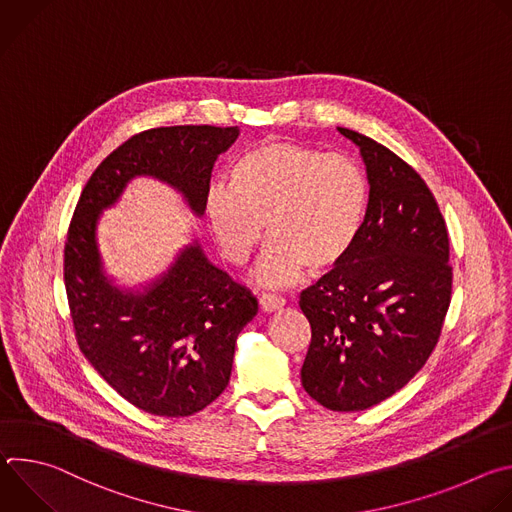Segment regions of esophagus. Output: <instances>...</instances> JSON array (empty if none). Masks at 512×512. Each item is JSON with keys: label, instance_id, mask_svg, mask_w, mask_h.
Listing matches in <instances>:
<instances>
[{"label": "esophagus", "instance_id": "34e87169", "mask_svg": "<svg viewBox=\"0 0 512 512\" xmlns=\"http://www.w3.org/2000/svg\"><path fill=\"white\" fill-rule=\"evenodd\" d=\"M259 306H261L263 312H275V310L285 306V300L281 296H275V294H261Z\"/></svg>", "mask_w": 512, "mask_h": 512}]
</instances>
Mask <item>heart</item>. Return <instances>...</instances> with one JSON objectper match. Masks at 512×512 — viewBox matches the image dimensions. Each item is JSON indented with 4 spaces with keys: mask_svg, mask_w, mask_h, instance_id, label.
<instances>
[{
    "mask_svg": "<svg viewBox=\"0 0 512 512\" xmlns=\"http://www.w3.org/2000/svg\"><path fill=\"white\" fill-rule=\"evenodd\" d=\"M371 202L362 168L340 154L271 139L231 166L227 186L208 190L204 210L223 255L241 265L267 233L273 239L257 267L265 285H291L306 269L324 275L354 251Z\"/></svg>",
    "mask_w": 512,
    "mask_h": 512,
    "instance_id": "1",
    "label": "heart"
}]
</instances>
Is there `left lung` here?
<instances>
[{
  "instance_id": "obj_1",
  "label": "left lung",
  "mask_w": 512,
  "mask_h": 512,
  "mask_svg": "<svg viewBox=\"0 0 512 512\" xmlns=\"http://www.w3.org/2000/svg\"><path fill=\"white\" fill-rule=\"evenodd\" d=\"M358 145L371 186L350 257L302 291L312 342L306 393L332 411L369 409L403 389L440 340L452 302L446 221L423 178L375 139Z\"/></svg>"
}]
</instances>
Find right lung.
<instances>
[{
  "instance_id": "obj_1",
  "label": "right lung",
  "mask_w": 512,
  "mask_h": 512,
  "mask_svg": "<svg viewBox=\"0 0 512 512\" xmlns=\"http://www.w3.org/2000/svg\"><path fill=\"white\" fill-rule=\"evenodd\" d=\"M237 135V127L174 125L129 137L85 184L66 233L64 287L77 344L125 401L152 415L188 417L227 389L237 336L257 300L198 243L150 287L121 291L101 267L99 214L131 178L152 176L180 190L200 216L212 166Z\"/></svg>"
}]
</instances>
